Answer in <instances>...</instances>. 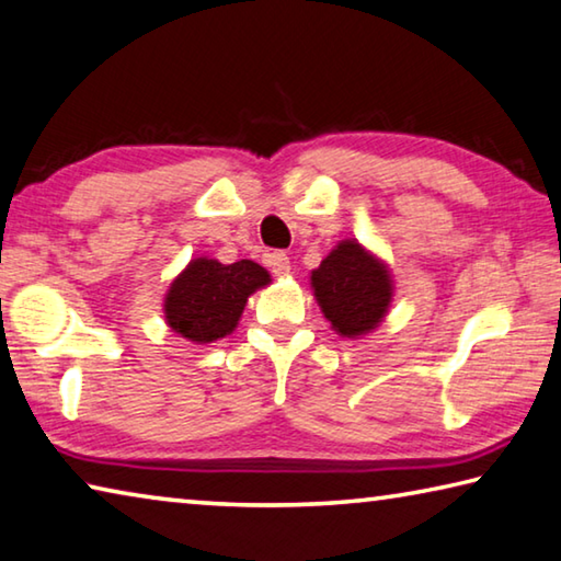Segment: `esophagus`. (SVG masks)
Wrapping results in <instances>:
<instances>
[{"label":"esophagus","instance_id":"obj_1","mask_svg":"<svg viewBox=\"0 0 561 561\" xmlns=\"http://www.w3.org/2000/svg\"><path fill=\"white\" fill-rule=\"evenodd\" d=\"M265 263H268V268L275 273V275H288L290 273V259L286 253L280 251H273L265 255Z\"/></svg>","mask_w":561,"mask_h":561}]
</instances>
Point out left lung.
Returning a JSON list of instances; mask_svg holds the SVG:
<instances>
[{"label":"left lung","mask_w":561,"mask_h":561,"mask_svg":"<svg viewBox=\"0 0 561 561\" xmlns=\"http://www.w3.org/2000/svg\"><path fill=\"white\" fill-rule=\"evenodd\" d=\"M316 298L343 337L363 335L388 313L392 286L388 268L360 243L343 241L310 275Z\"/></svg>","instance_id":"1"}]
</instances>
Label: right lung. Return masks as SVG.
Here are the masks:
<instances>
[{
	"label": "right lung",
	"mask_w": 561,
	"mask_h": 561,
	"mask_svg": "<svg viewBox=\"0 0 561 561\" xmlns=\"http://www.w3.org/2000/svg\"><path fill=\"white\" fill-rule=\"evenodd\" d=\"M271 275L259 263L236 261L224 265L214 259L188 263L167 296V323L194 343H214L236 328L245 300Z\"/></svg>",
	"instance_id": "1"
}]
</instances>
